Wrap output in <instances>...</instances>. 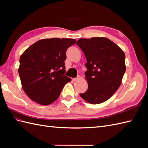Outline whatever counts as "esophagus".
I'll return each instance as SVG.
<instances>
[{
    "instance_id": "1",
    "label": "esophagus",
    "mask_w": 148,
    "mask_h": 148,
    "mask_svg": "<svg viewBox=\"0 0 148 148\" xmlns=\"http://www.w3.org/2000/svg\"><path fill=\"white\" fill-rule=\"evenodd\" d=\"M78 78H79V77L73 78V81H77V80H78Z\"/></svg>"
}]
</instances>
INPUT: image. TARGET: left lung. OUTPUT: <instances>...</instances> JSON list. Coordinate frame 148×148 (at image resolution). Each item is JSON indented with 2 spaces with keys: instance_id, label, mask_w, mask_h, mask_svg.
<instances>
[{
  "instance_id": "8db88e82",
  "label": "left lung",
  "mask_w": 148,
  "mask_h": 148,
  "mask_svg": "<svg viewBox=\"0 0 148 148\" xmlns=\"http://www.w3.org/2000/svg\"><path fill=\"white\" fill-rule=\"evenodd\" d=\"M77 45L86 57L85 73L88 89L80 95L85 101L99 104L109 99L121 84L125 71V54L106 38H81Z\"/></svg>"
}]
</instances>
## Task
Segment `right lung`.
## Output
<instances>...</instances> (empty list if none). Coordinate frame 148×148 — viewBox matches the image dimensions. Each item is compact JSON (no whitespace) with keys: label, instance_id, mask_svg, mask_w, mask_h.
I'll use <instances>...</instances> for the list:
<instances>
[{"label":"right lung","instance_id":"1","mask_svg":"<svg viewBox=\"0 0 148 148\" xmlns=\"http://www.w3.org/2000/svg\"><path fill=\"white\" fill-rule=\"evenodd\" d=\"M76 42L75 39H41L20 57L18 69L21 84L26 95L41 105H49L58 98L71 78L65 73L66 51Z\"/></svg>","mask_w":148,"mask_h":148}]
</instances>
